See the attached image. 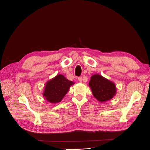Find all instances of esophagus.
Masks as SVG:
<instances>
[{"label":"esophagus","instance_id":"34e87169","mask_svg":"<svg viewBox=\"0 0 150 150\" xmlns=\"http://www.w3.org/2000/svg\"><path fill=\"white\" fill-rule=\"evenodd\" d=\"M78 81H79L80 82H81L82 81V76H79L78 78ZM84 82H86V80L85 81H84Z\"/></svg>","mask_w":150,"mask_h":150}]
</instances>
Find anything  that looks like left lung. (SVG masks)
Listing matches in <instances>:
<instances>
[{"mask_svg": "<svg viewBox=\"0 0 150 150\" xmlns=\"http://www.w3.org/2000/svg\"><path fill=\"white\" fill-rule=\"evenodd\" d=\"M89 85L94 97L100 102L111 99L116 92L114 83L100 75H93L91 78Z\"/></svg>", "mask_w": 150, "mask_h": 150, "instance_id": "1", "label": "left lung"}]
</instances>
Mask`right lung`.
Listing matches in <instances>:
<instances>
[{"label":"right lung","mask_w":150,"mask_h":150,"mask_svg":"<svg viewBox=\"0 0 150 150\" xmlns=\"http://www.w3.org/2000/svg\"><path fill=\"white\" fill-rule=\"evenodd\" d=\"M74 82L62 75H58L46 83L43 96L52 103L60 102L68 92Z\"/></svg>","instance_id":"obj_1"}]
</instances>
